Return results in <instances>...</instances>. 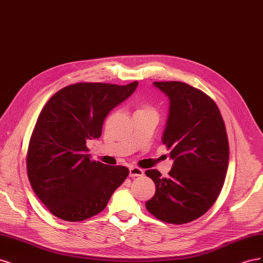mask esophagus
<instances>
[{"instance_id":"34e87169","label":"esophagus","mask_w":263,"mask_h":263,"mask_svg":"<svg viewBox=\"0 0 263 263\" xmlns=\"http://www.w3.org/2000/svg\"><path fill=\"white\" fill-rule=\"evenodd\" d=\"M144 176V170L137 168V166H130L129 168V177H142Z\"/></svg>"}]
</instances>
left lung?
I'll return each instance as SVG.
<instances>
[{
	"instance_id": "8db88e82",
	"label": "left lung",
	"mask_w": 263,
	"mask_h": 263,
	"mask_svg": "<svg viewBox=\"0 0 263 263\" xmlns=\"http://www.w3.org/2000/svg\"><path fill=\"white\" fill-rule=\"evenodd\" d=\"M169 99L162 144L173 159L168 178L147 170L156 193L146 203L155 217L174 225L208 212L224 184L229 147L224 121L215 102L186 83L154 82Z\"/></svg>"
}]
</instances>
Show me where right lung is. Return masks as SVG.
I'll list each match as a JSON object with an SVG mask.
<instances>
[{"label":"right lung","mask_w":263,"mask_h":263,"mask_svg":"<svg viewBox=\"0 0 263 263\" xmlns=\"http://www.w3.org/2000/svg\"><path fill=\"white\" fill-rule=\"evenodd\" d=\"M137 85L77 83L46 103L29 140L27 174L54 216L68 221L94 216L128 176L126 166L91 160L86 142L100 138L105 117Z\"/></svg>","instance_id":"right-lung-1"}]
</instances>
